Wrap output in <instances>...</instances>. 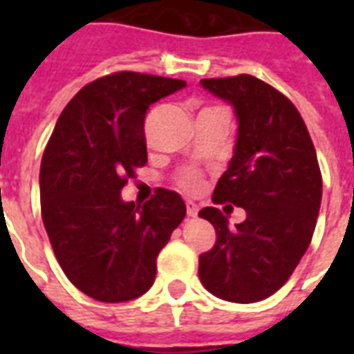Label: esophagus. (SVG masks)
I'll return each instance as SVG.
<instances>
[{"label":"esophagus","mask_w":354,"mask_h":354,"mask_svg":"<svg viewBox=\"0 0 354 354\" xmlns=\"http://www.w3.org/2000/svg\"><path fill=\"white\" fill-rule=\"evenodd\" d=\"M198 204H194V202H191V200H189L187 202V216H196L198 215Z\"/></svg>","instance_id":"1"}]
</instances>
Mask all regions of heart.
I'll use <instances>...</instances> for the list:
<instances>
[{
    "instance_id": "obj_1",
    "label": "heart",
    "mask_w": 354,
    "mask_h": 354,
    "mask_svg": "<svg viewBox=\"0 0 354 354\" xmlns=\"http://www.w3.org/2000/svg\"><path fill=\"white\" fill-rule=\"evenodd\" d=\"M202 183V178H200L198 172L194 171H185L180 176V185H182L185 191H196Z\"/></svg>"
}]
</instances>
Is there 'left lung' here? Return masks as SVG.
<instances>
[{
	"instance_id": "8db88e82",
	"label": "left lung",
	"mask_w": 354,
	"mask_h": 354,
	"mask_svg": "<svg viewBox=\"0 0 354 354\" xmlns=\"http://www.w3.org/2000/svg\"><path fill=\"white\" fill-rule=\"evenodd\" d=\"M200 84L230 102L239 122L213 202L246 211L235 230L216 207L198 213L216 232L215 246L200 255V281L226 301H261L288 281L313 239L322 204L316 150L296 106L263 80L236 75Z\"/></svg>"
}]
</instances>
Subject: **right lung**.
<instances>
[{
    "mask_svg": "<svg viewBox=\"0 0 354 354\" xmlns=\"http://www.w3.org/2000/svg\"><path fill=\"white\" fill-rule=\"evenodd\" d=\"M185 86L133 71L106 75L68 102L47 143L41 221L64 274L97 301L143 296L158 253L185 218V202L169 189H158L143 207L121 198L133 169L147 163L150 104Z\"/></svg>",
    "mask_w": 354,
    "mask_h": 354,
    "instance_id": "right-lung-1",
    "label": "right lung"
}]
</instances>
